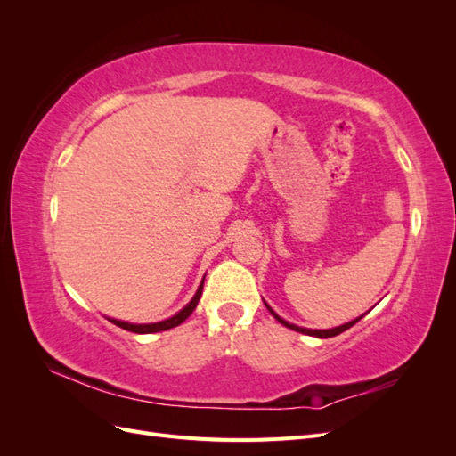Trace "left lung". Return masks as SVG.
I'll return each instance as SVG.
<instances>
[{
  "mask_svg": "<svg viewBox=\"0 0 456 456\" xmlns=\"http://www.w3.org/2000/svg\"><path fill=\"white\" fill-rule=\"evenodd\" d=\"M266 308L270 310V314L275 317V320H278L281 325H285V327H289V329H293V330H297V333H302V335H310V337H320V338H329V337H337V335H340V333H344V330L346 329H350L352 325H355L357 322L362 320V317H357V320H354V322H350V323H344V325H340V327H335V329H323V330H314V329H305V327H297V325H293V323H287L285 320H281V317L275 314L268 305H266Z\"/></svg>",
  "mask_w": 456,
  "mask_h": 456,
  "instance_id": "left-lung-1",
  "label": "left lung"
}]
</instances>
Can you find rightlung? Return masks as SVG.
Wrapping results in <instances>:
<instances>
[{"label": "right lung", "mask_w": 456, "mask_h": 456, "mask_svg": "<svg viewBox=\"0 0 456 456\" xmlns=\"http://www.w3.org/2000/svg\"><path fill=\"white\" fill-rule=\"evenodd\" d=\"M201 289H203V281H201V285H200V289H198V293L194 295V298L190 300V305H186L181 312H178L176 315H173V317H169V320H165V322H159V323H148V325H133V323H127V322H118V320H110L112 322L114 325H118V327H121V329H126V330H131V333H141V335H144V333H159V330H167V329H173V327H176V325H181L186 317L196 310V306H198V302H200V298H201Z\"/></svg>", "instance_id": "1"}]
</instances>
